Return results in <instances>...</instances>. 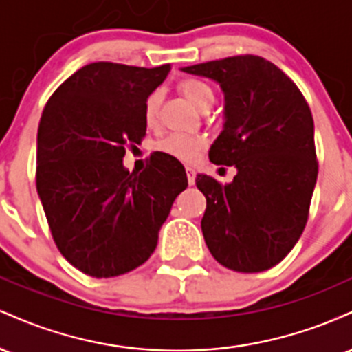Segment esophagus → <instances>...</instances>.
I'll use <instances>...</instances> for the list:
<instances>
[{
    "label": "esophagus",
    "instance_id": "34e87169",
    "mask_svg": "<svg viewBox=\"0 0 352 352\" xmlns=\"http://www.w3.org/2000/svg\"><path fill=\"white\" fill-rule=\"evenodd\" d=\"M185 172H187V180H188V185H193L195 184V170H193L192 167H187L185 168Z\"/></svg>",
    "mask_w": 352,
    "mask_h": 352
}]
</instances>
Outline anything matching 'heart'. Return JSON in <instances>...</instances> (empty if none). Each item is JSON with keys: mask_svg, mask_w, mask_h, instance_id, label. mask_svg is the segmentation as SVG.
I'll list each match as a JSON object with an SVG mask.
<instances>
[{"mask_svg": "<svg viewBox=\"0 0 352 352\" xmlns=\"http://www.w3.org/2000/svg\"><path fill=\"white\" fill-rule=\"evenodd\" d=\"M179 91L200 111L212 107L213 100H215V94H213L212 89L197 79L180 80ZM160 102H162V92L160 91L151 92L145 99L144 120L148 127H152L157 122ZM205 144H207V139L200 134H180V132H175V134L164 137L157 144V151L165 153V155H170L177 160H182V162H193L199 157L201 148L205 147Z\"/></svg>", "mask_w": 352, "mask_h": 352, "instance_id": "heart-1", "label": "heart"}]
</instances>
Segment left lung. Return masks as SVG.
Segmentation results:
<instances>
[{
	"label": "left lung",
	"mask_w": 352,
	"mask_h": 352,
	"mask_svg": "<svg viewBox=\"0 0 352 352\" xmlns=\"http://www.w3.org/2000/svg\"><path fill=\"white\" fill-rule=\"evenodd\" d=\"M182 71L220 84L225 124L208 157L236 167L227 185L197 175L207 199L205 243L233 272H265L292 252L308 221L318 179L308 102L280 67L260 56H233Z\"/></svg>",
	"instance_id": "1"
}]
</instances>
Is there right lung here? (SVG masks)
<instances>
[{"label": "right lung", "instance_id": "add662e5", "mask_svg": "<svg viewBox=\"0 0 352 352\" xmlns=\"http://www.w3.org/2000/svg\"><path fill=\"white\" fill-rule=\"evenodd\" d=\"M168 71L170 64H87L43 111L36 188L59 252L92 278L145 263L173 200L188 185L184 165L162 152L140 173L122 164L125 145L140 144L147 131L145 99Z\"/></svg>", "mask_w": 352, "mask_h": 352}]
</instances>
